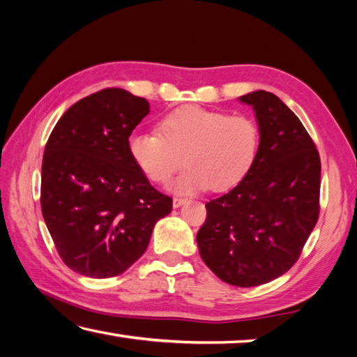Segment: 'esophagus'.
Instances as JSON below:
<instances>
[{
  "label": "esophagus",
  "instance_id": "34e87169",
  "mask_svg": "<svg viewBox=\"0 0 357 357\" xmlns=\"http://www.w3.org/2000/svg\"><path fill=\"white\" fill-rule=\"evenodd\" d=\"M187 202V198H181V197H174L173 198V208H179Z\"/></svg>",
  "mask_w": 357,
  "mask_h": 357
}]
</instances>
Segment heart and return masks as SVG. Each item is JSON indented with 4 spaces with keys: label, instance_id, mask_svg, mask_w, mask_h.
I'll list each match as a JSON object with an SVG mask.
<instances>
[{
    "label": "heart",
    "instance_id": "1",
    "mask_svg": "<svg viewBox=\"0 0 357 357\" xmlns=\"http://www.w3.org/2000/svg\"><path fill=\"white\" fill-rule=\"evenodd\" d=\"M259 146L261 132L253 118L195 105L165 114L157 132L128 138L130 160L151 183H168L185 162L189 168L172 185L184 193L234 189L252 172Z\"/></svg>",
    "mask_w": 357,
    "mask_h": 357
}]
</instances>
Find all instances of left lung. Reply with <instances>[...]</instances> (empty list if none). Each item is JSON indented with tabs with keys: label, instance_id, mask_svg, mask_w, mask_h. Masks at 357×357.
<instances>
[{
	"label": "left lung",
	"instance_id": "1",
	"mask_svg": "<svg viewBox=\"0 0 357 357\" xmlns=\"http://www.w3.org/2000/svg\"><path fill=\"white\" fill-rule=\"evenodd\" d=\"M261 132L258 159L234 189L206 203L200 255L220 280L257 287L298 261L319 215L321 162L299 118L268 91L241 96Z\"/></svg>",
	"mask_w": 357,
	"mask_h": 357
}]
</instances>
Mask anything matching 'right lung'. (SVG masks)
Wrapping results in <instances>:
<instances>
[{
  "mask_svg": "<svg viewBox=\"0 0 357 357\" xmlns=\"http://www.w3.org/2000/svg\"><path fill=\"white\" fill-rule=\"evenodd\" d=\"M149 113L146 99L107 88L66 112L45 144L40 208L64 264L107 279L123 274L149 244L173 200L157 192L128 153Z\"/></svg>",
  "mask_w": 357,
  "mask_h": 357,
  "instance_id": "1",
  "label": "right lung"
}]
</instances>
